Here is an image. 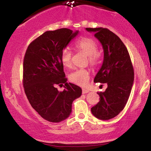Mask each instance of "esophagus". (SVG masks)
Wrapping results in <instances>:
<instances>
[{
  "instance_id": "esophagus-1",
  "label": "esophagus",
  "mask_w": 151,
  "mask_h": 151,
  "mask_svg": "<svg viewBox=\"0 0 151 151\" xmlns=\"http://www.w3.org/2000/svg\"><path fill=\"white\" fill-rule=\"evenodd\" d=\"M89 92V91H88L87 89H82V93H86Z\"/></svg>"
}]
</instances>
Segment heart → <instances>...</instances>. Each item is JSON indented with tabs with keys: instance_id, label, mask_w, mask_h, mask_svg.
Returning <instances> with one entry per match:
<instances>
[{
	"instance_id": "heart-1",
	"label": "heart",
	"mask_w": 151,
	"mask_h": 151,
	"mask_svg": "<svg viewBox=\"0 0 151 151\" xmlns=\"http://www.w3.org/2000/svg\"><path fill=\"white\" fill-rule=\"evenodd\" d=\"M74 47L78 51L84 53L88 56L89 62L92 67L96 66L99 62L100 55L97 50V44L94 40L89 37H81L74 44ZM72 52L68 48L62 50L60 60L62 65L67 68H71L72 62ZM70 80L74 84L81 86H85L89 79V72L86 69H79L72 72L69 76Z\"/></svg>"
}]
</instances>
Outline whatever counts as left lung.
<instances>
[{
    "instance_id": "left-lung-1",
    "label": "left lung",
    "mask_w": 151,
    "mask_h": 151,
    "mask_svg": "<svg viewBox=\"0 0 151 151\" xmlns=\"http://www.w3.org/2000/svg\"><path fill=\"white\" fill-rule=\"evenodd\" d=\"M86 30L94 32L104 50L103 63L93 81L108 85L104 92L98 93L100 101L91 111L100 120H109L116 116L127 103L134 80L133 65L127 48L116 35L103 27Z\"/></svg>"
}]
</instances>
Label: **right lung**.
Instances as JSON below:
<instances>
[{
    "mask_svg": "<svg viewBox=\"0 0 151 151\" xmlns=\"http://www.w3.org/2000/svg\"><path fill=\"white\" fill-rule=\"evenodd\" d=\"M79 33L67 28L47 31L29 45L23 62V86L27 99L36 111L50 122L67 119L72 102L81 95V89L67 82L60 57ZM65 84L59 92L55 86Z\"/></svg>",
    "mask_w": 151,
    "mask_h": 151,
    "instance_id": "add662e5",
    "label": "right lung"
}]
</instances>
